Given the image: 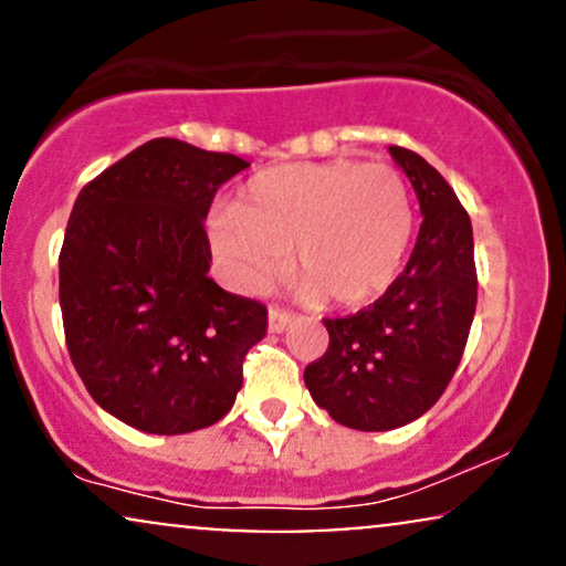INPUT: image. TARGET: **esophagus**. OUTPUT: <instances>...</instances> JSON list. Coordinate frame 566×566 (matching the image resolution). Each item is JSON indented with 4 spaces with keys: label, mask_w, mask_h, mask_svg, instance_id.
Listing matches in <instances>:
<instances>
[{
    "label": "esophagus",
    "mask_w": 566,
    "mask_h": 566,
    "mask_svg": "<svg viewBox=\"0 0 566 566\" xmlns=\"http://www.w3.org/2000/svg\"><path fill=\"white\" fill-rule=\"evenodd\" d=\"M292 322H295V314L279 308V305H271V308H269V329H271V333H284V329H287Z\"/></svg>",
    "instance_id": "34e87169"
}]
</instances>
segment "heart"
Here are the masks:
<instances>
[{
    "label": "heart",
    "mask_w": 566,
    "mask_h": 566,
    "mask_svg": "<svg viewBox=\"0 0 566 566\" xmlns=\"http://www.w3.org/2000/svg\"><path fill=\"white\" fill-rule=\"evenodd\" d=\"M415 231L409 186L380 161H297L258 172L216 223L220 263L242 287L282 274L295 247L303 292L337 305L375 301L399 276Z\"/></svg>",
    "instance_id": "obj_1"
}]
</instances>
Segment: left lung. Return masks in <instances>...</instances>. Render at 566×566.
I'll list each match as a JSON object with an SVG mask.
<instances>
[{
	"label": "left lung",
	"instance_id": "1",
	"mask_svg": "<svg viewBox=\"0 0 566 566\" xmlns=\"http://www.w3.org/2000/svg\"><path fill=\"white\" fill-rule=\"evenodd\" d=\"M418 193V242L367 308L324 319L329 346L303 380L319 407L356 431H391L428 412L463 359L476 314L471 218L420 154L391 146Z\"/></svg>",
	"mask_w": 566,
	"mask_h": 566
}]
</instances>
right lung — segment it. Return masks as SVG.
<instances>
[{
	"label": "right lung",
	"mask_w": 566,
	"mask_h": 566,
	"mask_svg": "<svg viewBox=\"0 0 566 566\" xmlns=\"http://www.w3.org/2000/svg\"><path fill=\"white\" fill-rule=\"evenodd\" d=\"M242 157L154 138L90 180L61 247L69 356L90 396L146 433L218 423L269 308L218 287L205 231Z\"/></svg>",
	"instance_id": "right-lung-1"
}]
</instances>
